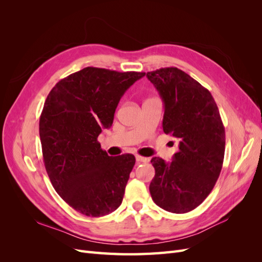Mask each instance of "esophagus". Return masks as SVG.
<instances>
[{
    "label": "esophagus",
    "instance_id": "1",
    "mask_svg": "<svg viewBox=\"0 0 262 262\" xmlns=\"http://www.w3.org/2000/svg\"><path fill=\"white\" fill-rule=\"evenodd\" d=\"M136 160H137V162H139V163H144V162H147V161H148L146 157L140 156V155H137V156H136Z\"/></svg>",
    "mask_w": 262,
    "mask_h": 262
}]
</instances>
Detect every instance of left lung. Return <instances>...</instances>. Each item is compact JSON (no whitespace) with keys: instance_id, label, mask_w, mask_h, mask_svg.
<instances>
[{"instance_id":"8db88e82","label":"left lung","mask_w":262,"mask_h":262,"mask_svg":"<svg viewBox=\"0 0 262 262\" xmlns=\"http://www.w3.org/2000/svg\"><path fill=\"white\" fill-rule=\"evenodd\" d=\"M164 102L163 130L179 142L166 163L153 157L155 176L149 192L158 207L187 213L204 201L220 176L225 152V129L211 93L177 68L147 72Z\"/></svg>"}]
</instances>
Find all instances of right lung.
<instances>
[{"label":"right lung","instance_id":"obj_1","mask_svg":"<svg viewBox=\"0 0 262 262\" xmlns=\"http://www.w3.org/2000/svg\"><path fill=\"white\" fill-rule=\"evenodd\" d=\"M144 75L89 67L58 82L45 101L39 136L46 170L58 194L86 216L107 215L122 202L136 157L109 156L97 138Z\"/></svg>","mask_w":262,"mask_h":262}]
</instances>
